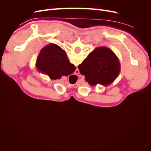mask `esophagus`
Instances as JSON below:
<instances>
[{"mask_svg":"<svg viewBox=\"0 0 151 151\" xmlns=\"http://www.w3.org/2000/svg\"><path fill=\"white\" fill-rule=\"evenodd\" d=\"M78 71H79V70H78Z\"/></svg>","mask_w":151,"mask_h":151,"instance_id":"1","label":"esophagus"}]
</instances>
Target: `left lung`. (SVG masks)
<instances>
[{
	"mask_svg": "<svg viewBox=\"0 0 151 151\" xmlns=\"http://www.w3.org/2000/svg\"><path fill=\"white\" fill-rule=\"evenodd\" d=\"M91 86L111 84L120 71V63L115 53L108 47L96 48L78 66Z\"/></svg>",
	"mask_w": 151,
	"mask_h": 151,
	"instance_id": "8db88e82",
	"label": "left lung"
}]
</instances>
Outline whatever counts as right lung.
<instances>
[{
    "label": "right lung",
    "mask_w": 151,
    "mask_h": 151,
    "mask_svg": "<svg viewBox=\"0 0 151 151\" xmlns=\"http://www.w3.org/2000/svg\"><path fill=\"white\" fill-rule=\"evenodd\" d=\"M36 67L40 72L47 74L53 80L67 76L76 70V67L68 60L64 50L54 43L49 44L41 50Z\"/></svg>",
    "instance_id": "1"
}]
</instances>
